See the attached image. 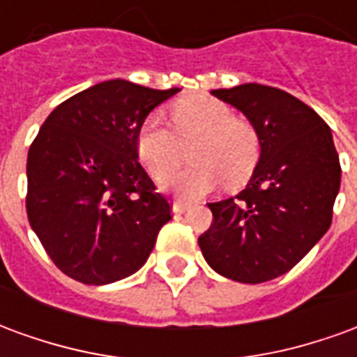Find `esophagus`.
<instances>
[{"instance_id":"obj_1","label":"esophagus","mask_w":357,"mask_h":357,"mask_svg":"<svg viewBox=\"0 0 357 357\" xmlns=\"http://www.w3.org/2000/svg\"><path fill=\"white\" fill-rule=\"evenodd\" d=\"M187 210H189V202L179 201V199H174V201H172V212H174V214H183Z\"/></svg>"}]
</instances>
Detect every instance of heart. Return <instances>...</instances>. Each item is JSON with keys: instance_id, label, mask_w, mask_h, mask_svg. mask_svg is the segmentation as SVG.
Masks as SVG:
<instances>
[{"instance_id": "heart-1", "label": "heart", "mask_w": 357, "mask_h": 357, "mask_svg": "<svg viewBox=\"0 0 357 357\" xmlns=\"http://www.w3.org/2000/svg\"><path fill=\"white\" fill-rule=\"evenodd\" d=\"M170 126L160 116H149L137 133V151L155 176L173 169L183 155V143L195 139L190 149L193 165L160 178V185L183 199L210 193L225 178L227 183L247 179L260 155V139L252 126L233 116L225 102L197 95L172 107Z\"/></svg>"}]
</instances>
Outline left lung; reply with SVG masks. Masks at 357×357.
<instances>
[{
    "instance_id": "8db88e82",
    "label": "left lung",
    "mask_w": 357,
    "mask_h": 357,
    "mask_svg": "<svg viewBox=\"0 0 357 357\" xmlns=\"http://www.w3.org/2000/svg\"><path fill=\"white\" fill-rule=\"evenodd\" d=\"M241 110L260 139L247 187L210 202L214 222L199 237L204 260L239 283H264L292 269L331 227L340 162L331 128L283 89L243 84L212 89Z\"/></svg>"
}]
</instances>
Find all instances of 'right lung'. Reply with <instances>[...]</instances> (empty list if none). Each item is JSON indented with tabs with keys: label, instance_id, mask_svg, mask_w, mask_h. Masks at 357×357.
Listing matches in <instances>:
<instances>
[{
	"label": "right lung",
	"instance_id": "right-lung-1",
	"mask_svg": "<svg viewBox=\"0 0 357 357\" xmlns=\"http://www.w3.org/2000/svg\"><path fill=\"white\" fill-rule=\"evenodd\" d=\"M178 91L101 82L61 102L40 128L28 151V222L68 277L109 284L147 262L172 216L137 160V133Z\"/></svg>",
	"mask_w": 357,
	"mask_h": 357
}]
</instances>
